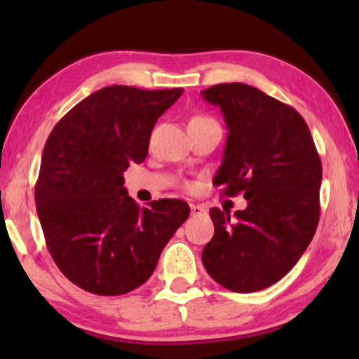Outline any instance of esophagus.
Returning a JSON list of instances; mask_svg holds the SVG:
<instances>
[{"label": "esophagus", "mask_w": 359, "mask_h": 359, "mask_svg": "<svg viewBox=\"0 0 359 359\" xmlns=\"http://www.w3.org/2000/svg\"><path fill=\"white\" fill-rule=\"evenodd\" d=\"M191 214L193 215H201V214H205V208L201 204H191Z\"/></svg>", "instance_id": "1"}]
</instances>
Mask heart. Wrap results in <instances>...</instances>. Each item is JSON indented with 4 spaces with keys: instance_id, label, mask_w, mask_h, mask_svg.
<instances>
[{
    "instance_id": "obj_1",
    "label": "heart",
    "mask_w": 359,
    "mask_h": 359,
    "mask_svg": "<svg viewBox=\"0 0 359 359\" xmlns=\"http://www.w3.org/2000/svg\"><path fill=\"white\" fill-rule=\"evenodd\" d=\"M191 121H214V119H210V117H208V116H196Z\"/></svg>"
}]
</instances>
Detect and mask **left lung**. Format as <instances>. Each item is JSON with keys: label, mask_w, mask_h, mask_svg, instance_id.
I'll return each instance as SVG.
<instances>
[{"label": "left lung", "mask_w": 359, "mask_h": 359, "mask_svg": "<svg viewBox=\"0 0 359 359\" xmlns=\"http://www.w3.org/2000/svg\"><path fill=\"white\" fill-rule=\"evenodd\" d=\"M203 97L222 111L229 135L214 184L247 199V209L209 210L214 237L205 271L233 292H257L291 271L320 217L322 161L294 107L243 83H220Z\"/></svg>", "instance_id": "obj_1"}]
</instances>
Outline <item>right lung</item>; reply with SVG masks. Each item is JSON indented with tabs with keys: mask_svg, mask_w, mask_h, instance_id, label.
Masks as SVG:
<instances>
[{
	"mask_svg": "<svg viewBox=\"0 0 359 359\" xmlns=\"http://www.w3.org/2000/svg\"><path fill=\"white\" fill-rule=\"evenodd\" d=\"M183 95L112 85L67 112L48 135L36 208L48 252L78 287L121 296L144 284L189 205L158 199L140 208L122 173L142 163L158 117Z\"/></svg>",
	"mask_w": 359,
	"mask_h": 359,
	"instance_id": "right-lung-1",
	"label": "right lung"
}]
</instances>
